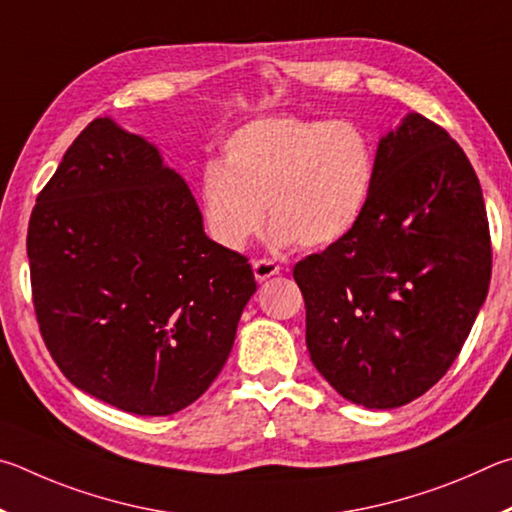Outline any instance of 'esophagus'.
Segmentation results:
<instances>
[{"label": "esophagus", "mask_w": 512, "mask_h": 512, "mask_svg": "<svg viewBox=\"0 0 512 512\" xmlns=\"http://www.w3.org/2000/svg\"><path fill=\"white\" fill-rule=\"evenodd\" d=\"M251 267H254L256 281H267V279H272L274 274L281 272V265L272 261V258H256V261L251 263Z\"/></svg>", "instance_id": "esophagus-1"}]
</instances>
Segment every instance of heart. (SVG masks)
I'll return each mask as SVG.
<instances>
[{
    "label": "heart",
    "mask_w": 512,
    "mask_h": 512,
    "mask_svg": "<svg viewBox=\"0 0 512 512\" xmlns=\"http://www.w3.org/2000/svg\"><path fill=\"white\" fill-rule=\"evenodd\" d=\"M375 177L369 137L351 121L272 116L245 125L209 164L200 200L213 240L242 249L265 224L279 245L330 247L360 222Z\"/></svg>",
    "instance_id": "b5f03b06"
}]
</instances>
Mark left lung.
Here are the masks:
<instances>
[{"instance_id": "obj_1", "label": "left lung", "mask_w": 512, "mask_h": 512, "mask_svg": "<svg viewBox=\"0 0 512 512\" xmlns=\"http://www.w3.org/2000/svg\"><path fill=\"white\" fill-rule=\"evenodd\" d=\"M490 274L477 173L441 125L411 112L380 141L355 229L294 265L310 360L355 405H407L459 357Z\"/></svg>"}]
</instances>
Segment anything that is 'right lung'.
<instances>
[{"instance_id": "add662e5", "label": "right lung", "mask_w": 512, "mask_h": 512, "mask_svg": "<svg viewBox=\"0 0 512 512\" xmlns=\"http://www.w3.org/2000/svg\"><path fill=\"white\" fill-rule=\"evenodd\" d=\"M26 254L53 362L137 416H170L211 387L256 292L247 258L206 238L184 179L107 116L38 193Z\"/></svg>"}]
</instances>
